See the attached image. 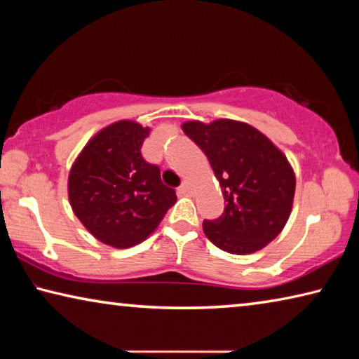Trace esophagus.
<instances>
[{"mask_svg":"<svg viewBox=\"0 0 359 359\" xmlns=\"http://www.w3.org/2000/svg\"><path fill=\"white\" fill-rule=\"evenodd\" d=\"M179 191H180L182 194H191V185H190V182H184V184H182V187L179 188Z\"/></svg>","mask_w":359,"mask_h":359,"instance_id":"1","label":"esophagus"}]
</instances>
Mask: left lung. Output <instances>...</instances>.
<instances>
[{
    "mask_svg": "<svg viewBox=\"0 0 359 359\" xmlns=\"http://www.w3.org/2000/svg\"><path fill=\"white\" fill-rule=\"evenodd\" d=\"M182 130L208 156L226 203L220 218L204 220L205 238L233 255L264 248L282 233L293 209L296 175L288 158L241 120H190Z\"/></svg>",
    "mask_w": 359,
    "mask_h": 359,
    "instance_id": "1",
    "label": "left lung"
}]
</instances>
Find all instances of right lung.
Returning a JSON list of instances; mask_svg holds the SVG:
<instances>
[{"label": "right lung", "mask_w": 359, "mask_h": 359, "mask_svg": "<svg viewBox=\"0 0 359 359\" xmlns=\"http://www.w3.org/2000/svg\"><path fill=\"white\" fill-rule=\"evenodd\" d=\"M149 126L118 120L104 126L79 151L68 175L71 209L102 244L128 248L141 244L177 201L141 147Z\"/></svg>", "instance_id": "add662e5"}]
</instances>
